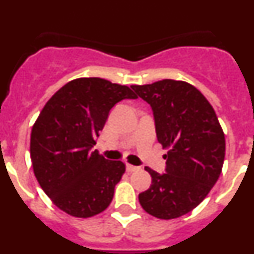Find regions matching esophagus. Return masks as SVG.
<instances>
[{"label": "esophagus", "instance_id": "obj_1", "mask_svg": "<svg viewBox=\"0 0 254 254\" xmlns=\"http://www.w3.org/2000/svg\"><path fill=\"white\" fill-rule=\"evenodd\" d=\"M127 172H129V173H132V172H137L138 169H140V168L138 167H134V165H131V164H127Z\"/></svg>", "mask_w": 254, "mask_h": 254}]
</instances>
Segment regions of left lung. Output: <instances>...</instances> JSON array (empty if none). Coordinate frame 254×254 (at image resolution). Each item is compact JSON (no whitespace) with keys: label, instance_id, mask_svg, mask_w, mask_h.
<instances>
[{"label":"left lung","instance_id":"left-lung-1","mask_svg":"<svg viewBox=\"0 0 254 254\" xmlns=\"http://www.w3.org/2000/svg\"><path fill=\"white\" fill-rule=\"evenodd\" d=\"M131 87L151 105L158 141L168 150L167 173L145 168L152 181L138 201L151 216L177 219L202 202L219 179L224 131L212 105L193 85L165 78Z\"/></svg>","mask_w":254,"mask_h":254}]
</instances>
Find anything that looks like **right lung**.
I'll return each mask as SVG.
<instances>
[{
    "label": "right lung",
    "mask_w": 254,
    "mask_h": 254,
    "mask_svg": "<svg viewBox=\"0 0 254 254\" xmlns=\"http://www.w3.org/2000/svg\"><path fill=\"white\" fill-rule=\"evenodd\" d=\"M136 98L126 85L80 77L46 103L31 128L30 158L38 183L60 210L87 219L111 205L126 165L91 147L114 104Z\"/></svg>",
    "instance_id": "1"
}]
</instances>
